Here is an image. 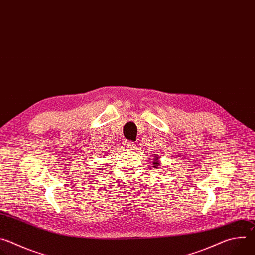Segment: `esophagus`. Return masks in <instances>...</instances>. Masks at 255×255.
I'll return each instance as SVG.
<instances>
[{
	"label": "esophagus",
	"instance_id": "esophagus-1",
	"mask_svg": "<svg viewBox=\"0 0 255 255\" xmlns=\"http://www.w3.org/2000/svg\"><path fill=\"white\" fill-rule=\"evenodd\" d=\"M124 145L125 146L127 147V148H134V146H135V143L134 142H132V141H125L124 142Z\"/></svg>",
	"mask_w": 255,
	"mask_h": 255
}]
</instances>
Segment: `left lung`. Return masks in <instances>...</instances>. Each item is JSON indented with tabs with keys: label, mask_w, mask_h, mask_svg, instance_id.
<instances>
[{
	"label": "left lung",
	"mask_w": 255,
	"mask_h": 255,
	"mask_svg": "<svg viewBox=\"0 0 255 255\" xmlns=\"http://www.w3.org/2000/svg\"><path fill=\"white\" fill-rule=\"evenodd\" d=\"M153 165H154V166H158V165H159V163H158V157H155V158H154Z\"/></svg>",
	"instance_id": "left-lung-1"
}]
</instances>
